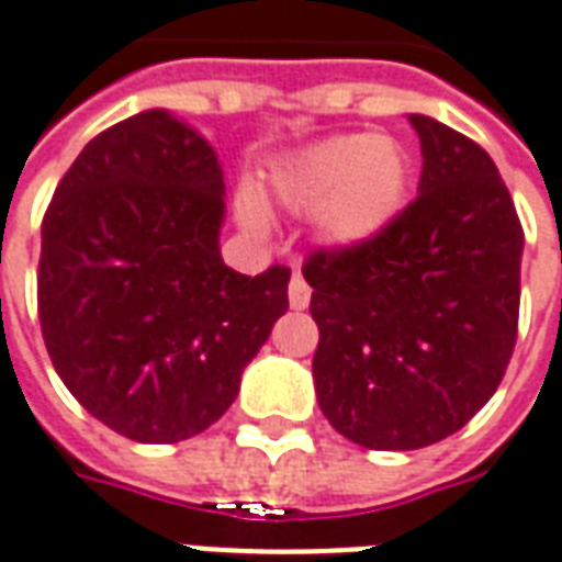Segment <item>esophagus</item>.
<instances>
[{
    "mask_svg": "<svg viewBox=\"0 0 562 562\" xmlns=\"http://www.w3.org/2000/svg\"><path fill=\"white\" fill-rule=\"evenodd\" d=\"M286 296H290V308H296V311H305L308 308V302H311V286L305 278L293 276L290 278V290H286Z\"/></svg>",
    "mask_w": 562,
    "mask_h": 562,
    "instance_id": "1",
    "label": "esophagus"
}]
</instances>
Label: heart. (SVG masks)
Returning a JSON list of instances; mask_svg holds the SVG:
<instances>
[{"instance_id": "obj_1", "label": "heart", "mask_w": 562, "mask_h": 562, "mask_svg": "<svg viewBox=\"0 0 562 562\" xmlns=\"http://www.w3.org/2000/svg\"><path fill=\"white\" fill-rule=\"evenodd\" d=\"M411 164L398 143L368 134H341L299 151L276 179L290 209H323V231L338 245H356L386 227L404 206ZM241 221L263 231V212L241 200Z\"/></svg>"}]
</instances>
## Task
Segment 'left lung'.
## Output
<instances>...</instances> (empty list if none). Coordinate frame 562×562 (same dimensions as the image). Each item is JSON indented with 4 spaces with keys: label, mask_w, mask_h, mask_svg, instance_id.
Listing matches in <instances>:
<instances>
[{
    "label": "left lung",
    "mask_w": 562,
    "mask_h": 562,
    "mask_svg": "<svg viewBox=\"0 0 562 562\" xmlns=\"http://www.w3.org/2000/svg\"><path fill=\"white\" fill-rule=\"evenodd\" d=\"M411 125L419 196L371 239L302 266L323 416L383 452L440 443L488 404L521 305L524 231L491 155L431 116Z\"/></svg>",
    "instance_id": "left-lung-1"
}]
</instances>
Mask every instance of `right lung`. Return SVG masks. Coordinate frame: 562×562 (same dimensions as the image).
<instances>
[{
  "label": "right lung",
  "instance_id": "1",
  "mask_svg": "<svg viewBox=\"0 0 562 562\" xmlns=\"http://www.w3.org/2000/svg\"><path fill=\"white\" fill-rule=\"evenodd\" d=\"M215 149L167 110L86 143L41 224L38 321L74 398L137 443L218 422L286 311L290 269L224 266Z\"/></svg>",
  "mask_w": 562,
  "mask_h": 562
}]
</instances>
